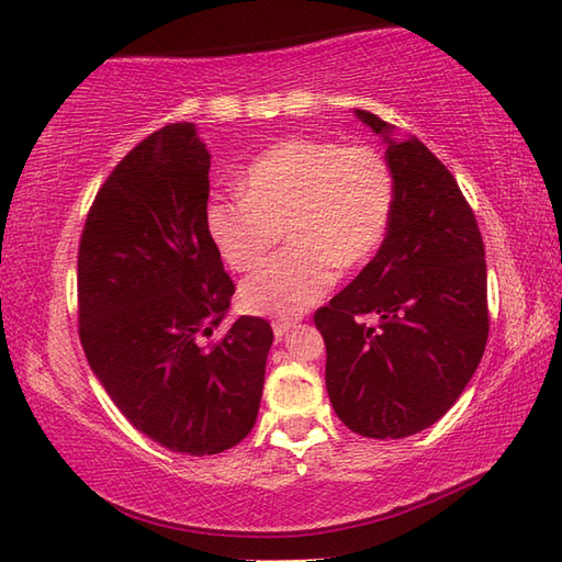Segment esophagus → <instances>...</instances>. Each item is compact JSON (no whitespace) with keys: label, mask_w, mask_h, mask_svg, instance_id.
Returning a JSON list of instances; mask_svg holds the SVG:
<instances>
[{"label":"esophagus","mask_w":562,"mask_h":562,"mask_svg":"<svg viewBox=\"0 0 562 562\" xmlns=\"http://www.w3.org/2000/svg\"><path fill=\"white\" fill-rule=\"evenodd\" d=\"M296 324H300V318H278V321H272L274 338H282L284 333H288L290 328H294Z\"/></svg>","instance_id":"esophagus-1"}]
</instances>
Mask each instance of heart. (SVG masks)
Returning a JSON list of instances; mask_svg holds the SVG:
<instances>
[{"instance_id":"obj_1","label":"heart","mask_w":562,"mask_h":562,"mask_svg":"<svg viewBox=\"0 0 562 562\" xmlns=\"http://www.w3.org/2000/svg\"><path fill=\"white\" fill-rule=\"evenodd\" d=\"M244 195H214L207 229L232 268L254 270L290 234V246L241 288L254 314H300L384 244L393 176L372 147L284 139L248 164Z\"/></svg>"}]
</instances>
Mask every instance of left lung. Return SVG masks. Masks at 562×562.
<instances>
[{
  "label": "left lung",
  "instance_id": "1",
  "mask_svg": "<svg viewBox=\"0 0 562 562\" xmlns=\"http://www.w3.org/2000/svg\"><path fill=\"white\" fill-rule=\"evenodd\" d=\"M355 115L389 145L391 224L314 324L326 340L333 411L357 435L401 439L435 425L479 369L491 330L485 246L447 166L374 113Z\"/></svg>",
  "mask_w": 562,
  "mask_h": 562
}]
</instances>
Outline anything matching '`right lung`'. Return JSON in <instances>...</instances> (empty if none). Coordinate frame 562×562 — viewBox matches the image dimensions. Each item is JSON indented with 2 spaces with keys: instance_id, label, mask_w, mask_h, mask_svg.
Returning a JSON list of instances; mask_svg holds the SVG:
<instances>
[{
  "instance_id": "1",
  "label": "right lung",
  "mask_w": 562,
  "mask_h": 562,
  "mask_svg": "<svg viewBox=\"0 0 562 562\" xmlns=\"http://www.w3.org/2000/svg\"><path fill=\"white\" fill-rule=\"evenodd\" d=\"M210 151L173 123L127 154L97 193L77 260L79 340L142 435L210 457L256 425L272 328L241 316L212 340L234 282L207 229Z\"/></svg>"
}]
</instances>
